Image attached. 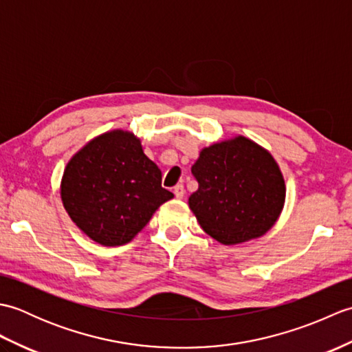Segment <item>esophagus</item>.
<instances>
[{"label": "esophagus", "instance_id": "1", "mask_svg": "<svg viewBox=\"0 0 352 352\" xmlns=\"http://www.w3.org/2000/svg\"><path fill=\"white\" fill-rule=\"evenodd\" d=\"M174 193H175V197L178 199H182L184 197V186L183 184H177L175 188H174Z\"/></svg>", "mask_w": 352, "mask_h": 352}]
</instances>
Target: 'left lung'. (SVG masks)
Wrapping results in <instances>:
<instances>
[{
	"instance_id": "obj_1",
	"label": "left lung",
	"mask_w": 352,
	"mask_h": 352,
	"mask_svg": "<svg viewBox=\"0 0 352 352\" xmlns=\"http://www.w3.org/2000/svg\"><path fill=\"white\" fill-rule=\"evenodd\" d=\"M192 175L198 190L189 198L190 210L201 228L223 245L263 236L283 210L286 186L278 164L243 136L204 148Z\"/></svg>"
}]
</instances>
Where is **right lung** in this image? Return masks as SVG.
<instances>
[{
    "label": "right lung",
    "instance_id": "right-lung-1",
    "mask_svg": "<svg viewBox=\"0 0 352 352\" xmlns=\"http://www.w3.org/2000/svg\"><path fill=\"white\" fill-rule=\"evenodd\" d=\"M62 201L77 227L96 243L119 246L136 236L174 193L140 140L122 130L91 140L66 164Z\"/></svg>",
    "mask_w": 352,
    "mask_h": 352
}]
</instances>
